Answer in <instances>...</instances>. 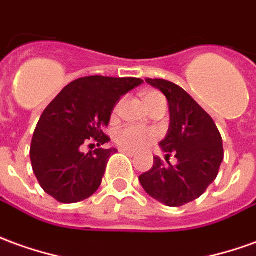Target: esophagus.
I'll return each instance as SVG.
<instances>
[{"mask_svg": "<svg viewBox=\"0 0 256 256\" xmlns=\"http://www.w3.org/2000/svg\"><path fill=\"white\" fill-rule=\"evenodd\" d=\"M120 152L126 154L128 156H136V152H134V151H132V150H126V148H120Z\"/></svg>", "mask_w": 256, "mask_h": 256, "instance_id": "1", "label": "esophagus"}]
</instances>
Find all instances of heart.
I'll return each mask as SVG.
<instances>
[{"label":"heart","instance_id":"b5f03b06","mask_svg":"<svg viewBox=\"0 0 256 256\" xmlns=\"http://www.w3.org/2000/svg\"><path fill=\"white\" fill-rule=\"evenodd\" d=\"M156 94H159V92H155V91L146 92L144 101L155 97ZM116 110H118V106L115 108V112ZM154 138H155L154 132L140 128V126H124L115 133V141L126 150H141L148 144H151Z\"/></svg>","mask_w":256,"mask_h":256}]
</instances>
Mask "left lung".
<instances>
[{
  "instance_id": "left-lung-1",
  "label": "left lung",
  "mask_w": 256,
  "mask_h": 256,
  "mask_svg": "<svg viewBox=\"0 0 256 256\" xmlns=\"http://www.w3.org/2000/svg\"><path fill=\"white\" fill-rule=\"evenodd\" d=\"M146 82L168 100L170 123L159 146L166 152L168 164L170 153L178 164L165 166L154 156V166L138 180L146 194L160 204L182 206L200 198L215 182L224 155L222 136L212 118L182 87L164 78Z\"/></svg>"
}]
</instances>
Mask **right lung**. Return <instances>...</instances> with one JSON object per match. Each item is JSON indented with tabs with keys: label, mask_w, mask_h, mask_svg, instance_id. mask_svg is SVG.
Returning <instances> with one entry per match:
<instances>
[{
	"label": "right lung",
	"mask_w": 256,
	"mask_h": 256,
	"mask_svg": "<svg viewBox=\"0 0 256 256\" xmlns=\"http://www.w3.org/2000/svg\"><path fill=\"white\" fill-rule=\"evenodd\" d=\"M142 83L136 78L87 76L66 86L42 112L33 134L30 160L36 178L47 194L62 204L91 196L101 186L115 148L82 152L96 141L104 146L110 115L123 96Z\"/></svg>",
	"instance_id": "add662e5"
}]
</instances>
